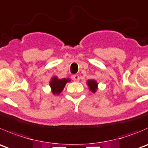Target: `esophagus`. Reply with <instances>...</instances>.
Listing matches in <instances>:
<instances>
[{
	"label": "esophagus",
	"mask_w": 148,
	"mask_h": 148,
	"mask_svg": "<svg viewBox=\"0 0 148 148\" xmlns=\"http://www.w3.org/2000/svg\"><path fill=\"white\" fill-rule=\"evenodd\" d=\"M73 79L75 82H79V75H77V74H75V75H74V77H73Z\"/></svg>",
	"instance_id": "1"
}]
</instances>
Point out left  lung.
Returning <instances> with one entry per match:
<instances>
[{
	"mask_svg": "<svg viewBox=\"0 0 148 148\" xmlns=\"http://www.w3.org/2000/svg\"><path fill=\"white\" fill-rule=\"evenodd\" d=\"M87 84L89 87V90L93 93H95L98 89V83L95 79H88L87 81Z\"/></svg>",
	"mask_w": 148,
	"mask_h": 148,
	"instance_id": "left-lung-1",
	"label": "left lung"
}]
</instances>
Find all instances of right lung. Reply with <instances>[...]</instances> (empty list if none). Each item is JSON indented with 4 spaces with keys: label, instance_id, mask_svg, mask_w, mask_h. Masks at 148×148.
Masks as SVG:
<instances>
[{
    "label": "right lung",
    "instance_id": "obj_1",
    "mask_svg": "<svg viewBox=\"0 0 148 148\" xmlns=\"http://www.w3.org/2000/svg\"><path fill=\"white\" fill-rule=\"evenodd\" d=\"M71 82L69 78L58 79V77L54 76L51 79L49 85L51 87V92L54 95H58L63 91L67 82Z\"/></svg>",
    "mask_w": 148,
    "mask_h": 148
}]
</instances>
